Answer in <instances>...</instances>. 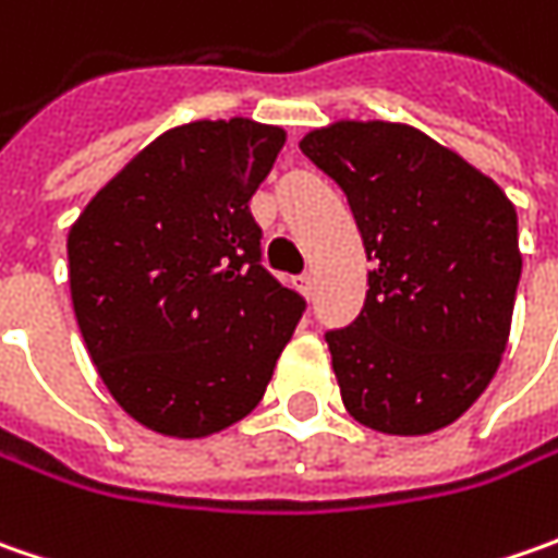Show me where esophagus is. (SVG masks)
<instances>
[{
	"instance_id": "esophagus-1",
	"label": "esophagus",
	"mask_w": 558,
	"mask_h": 558,
	"mask_svg": "<svg viewBox=\"0 0 558 558\" xmlns=\"http://www.w3.org/2000/svg\"><path fill=\"white\" fill-rule=\"evenodd\" d=\"M298 289L304 291L307 298H313V289H316V279H313L311 272H304V276H298Z\"/></svg>"
}]
</instances>
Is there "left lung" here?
Here are the masks:
<instances>
[{
	"label": "left lung",
	"mask_w": 558,
	"mask_h": 558,
	"mask_svg": "<svg viewBox=\"0 0 558 558\" xmlns=\"http://www.w3.org/2000/svg\"><path fill=\"white\" fill-rule=\"evenodd\" d=\"M301 151L348 195L369 291L326 332L348 413L385 435H432L482 397L509 341L522 276L506 192L407 123L338 120Z\"/></svg>",
	"instance_id": "1"
}]
</instances>
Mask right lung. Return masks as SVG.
Instances as JSON below:
<instances>
[{"mask_svg":"<svg viewBox=\"0 0 558 558\" xmlns=\"http://www.w3.org/2000/svg\"><path fill=\"white\" fill-rule=\"evenodd\" d=\"M282 145V126L247 118L173 126L68 232L86 351L158 435L207 438L245 418L307 307L260 264L247 207Z\"/></svg>","mask_w":558,"mask_h":558,"instance_id":"add662e5","label":"right lung"}]
</instances>
